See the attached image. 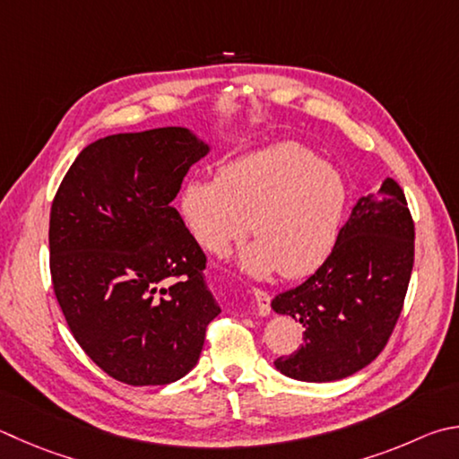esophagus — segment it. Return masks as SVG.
<instances>
[{
    "label": "esophagus",
    "instance_id": "esophagus-1",
    "mask_svg": "<svg viewBox=\"0 0 459 459\" xmlns=\"http://www.w3.org/2000/svg\"><path fill=\"white\" fill-rule=\"evenodd\" d=\"M253 297L256 301V313L261 316L269 315L271 313V295L263 289H253Z\"/></svg>",
    "mask_w": 459,
    "mask_h": 459
}]
</instances>
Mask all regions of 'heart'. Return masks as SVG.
<instances>
[{
	"label": "heart",
	"instance_id": "heart-1",
	"mask_svg": "<svg viewBox=\"0 0 459 459\" xmlns=\"http://www.w3.org/2000/svg\"><path fill=\"white\" fill-rule=\"evenodd\" d=\"M347 186L333 166L297 143H279L224 164L216 180H188L178 204L198 245L222 255L251 235L238 264L251 277L299 279L335 247Z\"/></svg>",
	"mask_w": 459,
	"mask_h": 459
}]
</instances>
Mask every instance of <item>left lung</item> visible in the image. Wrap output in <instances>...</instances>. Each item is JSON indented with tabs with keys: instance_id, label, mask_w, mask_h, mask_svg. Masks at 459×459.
Wrapping results in <instances>:
<instances>
[{
	"instance_id": "8db88e82",
	"label": "left lung",
	"mask_w": 459,
	"mask_h": 459,
	"mask_svg": "<svg viewBox=\"0 0 459 459\" xmlns=\"http://www.w3.org/2000/svg\"><path fill=\"white\" fill-rule=\"evenodd\" d=\"M413 238L411 212L394 178L361 196L319 269L273 299L274 313L305 327V343L279 357L274 368L299 381L327 383L369 365L402 315Z\"/></svg>"
}]
</instances>
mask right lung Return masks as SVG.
Instances as JSON below:
<instances>
[{
	"instance_id": "add662e5",
	"label": "right lung",
	"mask_w": 459,
	"mask_h": 459,
	"mask_svg": "<svg viewBox=\"0 0 459 459\" xmlns=\"http://www.w3.org/2000/svg\"><path fill=\"white\" fill-rule=\"evenodd\" d=\"M208 144L188 128L112 134L65 172L49 212V273L74 339L126 385L195 368L221 313L206 256L170 203Z\"/></svg>"
}]
</instances>
